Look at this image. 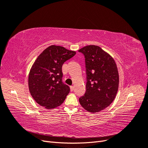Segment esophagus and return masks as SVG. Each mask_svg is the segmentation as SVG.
Returning <instances> with one entry per match:
<instances>
[{
  "label": "esophagus",
  "mask_w": 148,
  "mask_h": 148,
  "mask_svg": "<svg viewBox=\"0 0 148 148\" xmlns=\"http://www.w3.org/2000/svg\"><path fill=\"white\" fill-rule=\"evenodd\" d=\"M70 88V91H73L74 90V86H71Z\"/></svg>",
  "instance_id": "1"
}]
</instances>
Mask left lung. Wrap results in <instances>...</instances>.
I'll return each instance as SVG.
<instances>
[{"label": "left lung", "mask_w": 148, "mask_h": 148, "mask_svg": "<svg viewBox=\"0 0 148 148\" xmlns=\"http://www.w3.org/2000/svg\"><path fill=\"white\" fill-rule=\"evenodd\" d=\"M85 58L86 91L79 98L83 108L96 113L104 110L114 100L119 88V76L117 65L108 53L97 46L80 49Z\"/></svg>", "instance_id": "8db88e82"}]
</instances>
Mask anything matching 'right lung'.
<instances>
[{
	"instance_id": "obj_1",
	"label": "right lung",
	"mask_w": 148,
	"mask_h": 148,
	"mask_svg": "<svg viewBox=\"0 0 148 148\" xmlns=\"http://www.w3.org/2000/svg\"><path fill=\"white\" fill-rule=\"evenodd\" d=\"M75 54V51L52 45L38 56L28 77L29 92L38 104L51 109L64 102L70 88L62 82V65Z\"/></svg>"
}]
</instances>
